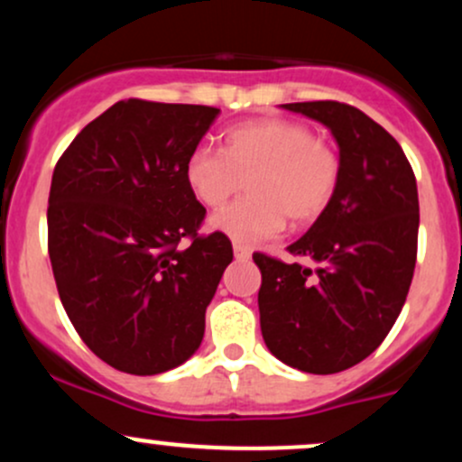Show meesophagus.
Returning a JSON list of instances; mask_svg holds the SVG:
<instances>
[{"mask_svg": "<svg viewBox=\"0 0 462 462\" xmlns=\"http://www.w3.org/2000/svg\"><path fill=\"white\" fill-rule=\"evenodd\" d=\"M235 258L236 261H249V256H252V249L245 247V245H238V243H235Z\"/></svg>", "mask_w": 462, "mask_h": 462, "instance_id": "34e87169", "label": "esophagus"}]
</instances>
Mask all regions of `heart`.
<instances>
[{
  "mask_svg": "<svg viewBox=\"0 0 462 462\" xmlns=\"http://www.w3.org/2000/svg\"><path fill=\"white\" fill-rule=\"evenodd\" d=\"M249 198L210 217V227L256 245L293 224H310L328 208L341 182V156L298 121L258 119L224 136L221 152L198 147L184 164V180L206 208H219L247 178Z\"/></svg>",
  "mask_w": 462,
  "mask_h": 462,
  "instance_id": "heart-1",
  "label": "heart"
}]
</instances>
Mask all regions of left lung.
Segmentation results:
<instances>
[{
    "instance_id": "left-lung-1",
    "label": "left lung",
    "mask_w": 462,
    "mask_h": 462,
    "mask_svg": "<svg viewBox=\"0 0 462 462\" xmlns=\"http://www.w3.org/2000/svg\"><path fill=\"white\" fill-rule=\"evenodd\" d=\"M332 132L341 182L328 208L289 249L312 264L254 254L263 273L261 330L269 352L306 374H338L389 334L417 261V180L400 143L341 102L282 104Z\"/></svg>"
}]
</instances>
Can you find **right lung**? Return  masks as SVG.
I'll use <instances>...</instances> for the list:
<instances>
[{
	"label": "right lung",
	"instance_id": "1",
	"mask_svg": "<svg viewBox=\"0 0 462 462\" xmlns=\"http://www.w3.org/2000/svg\"><path fill=\"white\" fill-rule=\"evenodd\" d=\"M217 115L124 99L56 162L47 249L58 295L88 349L125 374H162L198 352L206 306L232 263L230 238L198 235L206 208L184 180Z\"/></svg>",
	"mask_w": 462,
	"mask_h": 462
}]
</instances>
